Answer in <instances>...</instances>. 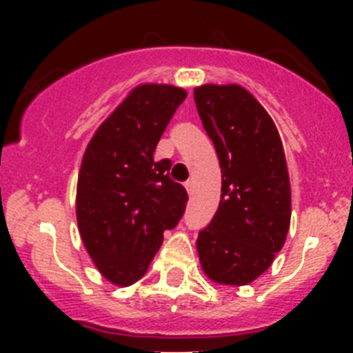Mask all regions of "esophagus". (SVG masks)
Segmentation results:
<instances>
[{
	"label": "esophagus",
	"instance_id": "1",
	"mask_svg": "<svg viewBox=\"0 0 353 353\" xmlns=\"http://www.w3.org/2000/svg\"><path fill=\"white\" fill-rule=\"evenodd\" d=\"M185 191L189 192V194H194V182L192 180H189V182H185Z\"/></svg>",
	"mask_w": 353,
	"mask_h": 353
}]
</instances>
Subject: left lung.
Here are the masks:
<instances>
[{"mask_svg":"<svg viewBox=\"0 0 353 353\" xmlns=\"http://www.w3.org/2000/svg\"><path fill=\"white\" fill-rule=\"evenodd\" d=\"M194 102L219 157L221 201L196 242L205 276L244 286L285 245L292 187L281 136L263 105L240 84H201Z\"/></svg>","mask_w":353,"mask_h":353,"instance_id":"8db88e82","label":"left lung"}]
</instances>
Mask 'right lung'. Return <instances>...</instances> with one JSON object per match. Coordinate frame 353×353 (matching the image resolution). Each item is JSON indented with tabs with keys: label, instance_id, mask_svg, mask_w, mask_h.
<instances>
[{
	"label": "right lung",
	"instance_id": "right-lung-1",
	"mask_svg": "<svg viewBox=\"0 0 353 353\" xmlns=\"http://www.w3.org/2000/svg\"><path fill=\"white\" fill-rule=\"evenodd\" d=\"M187 92L145 83L130 90L84 150L77 176L76 217L83 244L111 285L141 279L183 215L187 192L170 180L171 162L154 154Z\"/></svg>",
	"mask_w": 353,
	"mask_h": 353
}]
</instances>
